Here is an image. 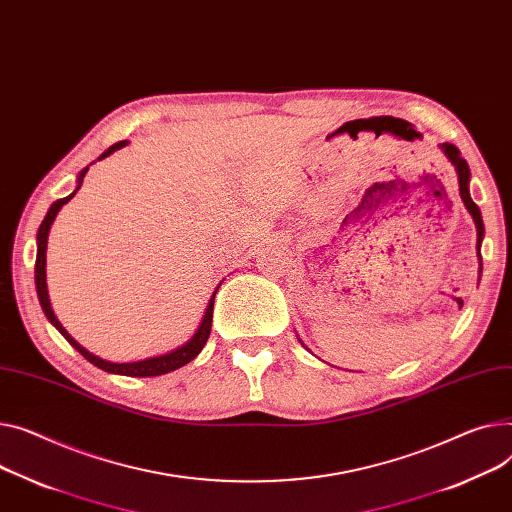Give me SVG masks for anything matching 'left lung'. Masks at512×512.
<instances>
[{"label": "left lung", "mask_w": 512, "mask_h": 512, "mask_svg": "<svg viewBox=\"0 0 512 512\" xmlns=\"http://www.w3.org/2000/svg\"><path fill=\"white\" fill-rule=\"evenodd\" d=\"M440 150L445 152V156L451 160V164H453L455 170H457L461 199H463L467 212L471 214V218H473V222H475V228H478V255H480V247H482V241H484V222H482V212H480V208L475 206L471 195H469V177H471L469 166H467L465 158H461V152H459L457 146H453V144H440ZM480 259H482V257H480ZM480 271H482V269H480Z\"/></svg>", "instance_id": "1"}]
</instances>
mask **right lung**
Masks as SVG:
<instances>
[{
  "label": "right lung",
  "instance_id": "obj_1",
  "mask_svg": "<svg viewBox=\"0 0 512 512\" xmlns=\"http://www.w3.org/2000/svg\"><path fill=\"white\" fill-rule=\"evenodd\" d=\"M123 146H127V140L113 144L109 150H105V152H102V154L98 156V160L111 156L115 150H121ZM88 168H90V166H86V168H82V170H80L76 191H74V193H70L67 197H63V199H57V201L53 203V206L49 208V212H47L45 220H43V222H41V226H39V232H37V263H34V284H37L39 302H41V306H43V313L47 315V319H49V321L59 329V333L67 339V342H70V344H72V346H74V348H76V350H78V352H80L88 362H92V364H94V366H98L100 370L113 372V374H123V377H160V374L173 372V370H177V368H181V366L189 364V362H191V360H193V358L203 350V346H206L208 337H210V331H212L214 298H216V292H218V288H220V286L214 290V294H212V298H210V302H208L206 315H203V319H201V323H199L197 331L193 333V337L189 339L187 344H183L181 348H177V350H173V352L162 354V356H154V358H146V360H138V362H123V364H119V362L102 360V358H98V356L90 354L86 348H82V346L76 342V339L63 329V325L57 321V317H55V313H53V309H51V300H49V292H47V271H45V267H47V238H49L51 224H53V220H55L57 212H59V210L65 206V203L70 201V199L78 193V189L82 187L84 177H86V173H88Z\"/></svg>",
  "mask_w": 512,
  "mask_h": 512
}]
</instances>
